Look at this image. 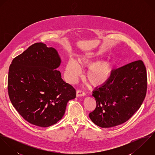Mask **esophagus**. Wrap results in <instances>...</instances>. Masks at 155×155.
Returning <instances> with one entry per match:
<instances>
[{"label": "esophagus", "mask_w": 155, "mask_h": 155, "mask_svg": "<svg viewBox=\"0 0 155 155\" xmlns=\"http://www.w3.org/2000/svg\"><path fill=\"white\" fill-rule=\"evenodd\" d=\"M84 95H85V92H84L83 91L80 90V89L77 90V91H76V96L77 97H82V96H84Z\"/></svg>", "instance_id": "1"}]
</instances>
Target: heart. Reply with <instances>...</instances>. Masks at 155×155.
<instances>
[{"label": "heart", "mask_w": 155, "mask_h": 155, "mask_svg": "<svg viewBox=\"0 0 155 155\" xmlns=\"http://www.w3.org/2000/svg\"><path fill=\"white\" fill-rule=\"evenodd\" d=\"M94 55L87 54L79 58V62L83 66H88L93 61ZM113 66L110 61H101L89 67L87 73V79L92 85L97 87L103 85L110 78ZM81 73L78 64L73 59L68 60L66 67V76L70 83L74 82Z\"/></svg>", "instance_id": "obj_1"}]
</instances>
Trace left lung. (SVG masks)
I'll list each match as a JSON object with an SVG mask.
<instances>
[{
    "mask_svg": "<svg viewBox=\"0 0 155 155\" xmlns=\"http://www.w3.org/2000/svg\"><path fill=\"white\" fill-rule=\"evenodd\" d=\"M147 88L146 68L141 60L113 70L108 81L93 91L97 106L89 114L91 120L101 128L125 122L140 107Z\"/></svg>",
    "mask_w": 155,
    "mask_h": 155,
    "instance_id": "left-lung-1",
    "label": "left lung"
}]
</instances>
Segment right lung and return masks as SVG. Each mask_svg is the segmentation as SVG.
Returning a JSON list of instances; mask_svg holds the SVG:
<instances>
[{
    "label": "right lung",
    "mask_w": 155,
    "mask_h": 155,
    "mask_svg": "<svg viewBox=\"0 0 155 155\" xmlns=\"http://www.w3.org/2000/svg\"><path fill=\"white\" fill-rule=\"evenodd\" d=\"M61 59L52 47L39 42L14 58L8 78L10 100L22 117L41 127L55 124L64 114L76 90L56 68Z\"/></svg>",
    "instance_id": "right-lung-1"
}]
</instances>
